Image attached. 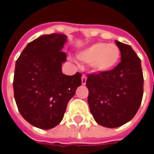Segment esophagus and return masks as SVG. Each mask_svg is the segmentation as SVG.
<instances>
[{
    "label": "esophagus",
    "mask_w": 154,
    "mask_h": 154,
    "mask_svg": "<svg viewBox=\"0 0 154 154\" xmlns=\"http://www.w3.org/2000/svg\"><path fill=\"white\" fill-rule=\"evenodd\" d=\"M86 82H87V77L85 75H82V85H85Z\"/></svg>",
    "instance_id": "esophagus-1"
}]
</instances>
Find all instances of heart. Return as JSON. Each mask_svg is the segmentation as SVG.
I'll use <instances>...</instances> for the list:
<instances>
[{
	"instance_id": "1",
	"label": "heart",
	"mask_w": 154,
	"mask_h": 154,
	"mask_svg": "<svg viewBox=\"0 0 154 154\" xmlns=\"http://www.w3.org/2000/svg\"><path fill=\"white\" fill-rule=\"evenodd\" d=\"M120 57L119 48L116 44L97 43L91 45L78 54L81 61L92 66L99 72L113 69Z\"/></svg>"
}]
</instances>
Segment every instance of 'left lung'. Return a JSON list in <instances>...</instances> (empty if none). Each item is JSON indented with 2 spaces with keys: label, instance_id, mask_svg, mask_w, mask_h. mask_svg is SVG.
I'll use <instances>...</instances> for the list:
<instances>
[{
  "label": "left lung",
  "instance_id": "8db88e82",
  "mask_svg": "<svg viewBox=\"0 0 154 154\" xmlns=\"http://www.w3.org/2000/svg\"><path fill=\"white\" fill-rule=\"evenodd\" d=\"M121 62L114 69L91 74L86 82L91 113L100 125L117 128L134 117L142 101L141 61L131 46L116 40Z\"/></svg>",
  "mask_w": 154,
  "mask_h": 154
}]
</instances>
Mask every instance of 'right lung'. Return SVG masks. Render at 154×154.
<instances>
[{
  "label": "right lung",
  "instance_id": "1",
  "mask_svg": "<svg viewBox=\"0 0 154 154\" xmlns=\"http://www.w3.org/2000/svg\"><path fill=\"white\" fill-rule=\"evenodd\" d=\"M66 42L62 34L41 35L27 44L15 63L13 87L18 110L39 129H52L62 121L68 101L82 85L81 73L62 72Z\"/></svg>",
  "mask_w": 154,
  "mask_h": 154
}]
</instances>
